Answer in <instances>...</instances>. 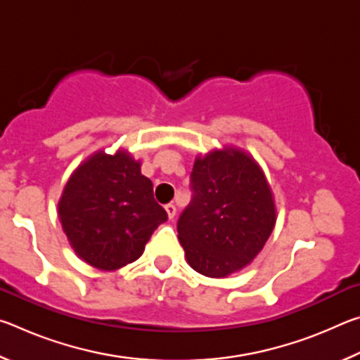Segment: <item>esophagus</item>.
Here are the masks:
<instances>
[{"label":"esophagus","mask_w":360,"mask_h":360,"mask_svg":"<svg viewBox=\"0 0 360 360\" xmlns=\"http://www.w3.org/2000/svg\"><path fill=\"white\" fill-rule=\"evenodd\" d=\"M165 210H167V214H168L169 219H173L176 216V206L173 203H168L165 206Z\"/></svg>","instance_id":"esophagus-1"}]
</instances>
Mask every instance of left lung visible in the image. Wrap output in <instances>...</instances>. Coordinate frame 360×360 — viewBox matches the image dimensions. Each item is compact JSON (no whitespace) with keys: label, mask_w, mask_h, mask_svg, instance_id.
I'll list each match as a JSON object with an SVG mask.
<instances>
[{"label":"left lung","mask_w":360,"mask_h":360,"mask_svg":"<svg viewBox=\"0 0 360 360\" xmlns=\"http://www.w3.org/2000/svg\"><path fill=\"white\" fill-rule=\"evenodd\" d=\"M191 188L178 221L188 265L224 278L251 264L276 224L271 188L254 158L235 148L197 157Z\"/></svg>","instance_id":"8db88e82"}]
</instances>
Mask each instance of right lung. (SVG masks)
I'll use <instances>...</instances> for the list:
<instances>
[{"label": "right lung", "mask_w": 360, "mask_h": 360, "mask_svg": "<svg viewBox=\"0 0 360 360\" xmlns=\"http://www.w3.org/2000/svg\"><path fill=\"white\" fill-rule=\"evenodd\" d=\"M58 217L79 257L100 270H117L143 254L168 214L139 162L125 150H100L66 182Z\"/></svg>", "instance_id": "add662e5"}]
</instances>
